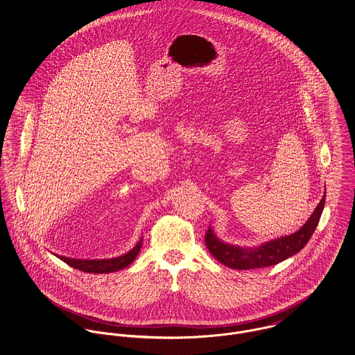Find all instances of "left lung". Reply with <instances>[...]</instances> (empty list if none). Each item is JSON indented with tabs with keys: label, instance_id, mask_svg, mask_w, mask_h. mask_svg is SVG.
<instances>
[{
	"label": "left lung",
	"instance_id": "obj_1",
	"mask_svg": "<svg viewBox=\"0 0 355 355\" xmlns=\"http://www.w3.org/2000/svg\"><path fill=\"white\" fill-rule=\"evenodd\" d=\"M324 203L325 194L300 231L290 236H283L266 242L255 249H243L224 243L214 235L210 227L205 235V245L217 261L234 269H254L276 265L304 249L313 232L315 231L324 209Z\"/></svg>",
	"mask_w": 355,
	"mask_h": 355
}]
</instances>
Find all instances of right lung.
I'll return each mask as SVG.
<instances>
[{
	"label": "right lung",
	"mask_w": 355,
	"mask_h": 355,
	"mask_svg": "<svg viewBox=\"0 0 355 355\" xmlns=\"http://www.w3.org/2000/svg\"><path fill=\"white\" fill-rule=\"evenodd\" d=\"M142 248V239L137 243V246L130 250L128 253L116 258H109V259H76V258H68L62 255H57L61 261L68 263L69 266L79 269L82 272H89V273H110V272H117L120 269H124L125 266L131 265L137 255L139 253Z\"/></svg>",
	"instance_id": "right-lung-1"
}]
</instances>
